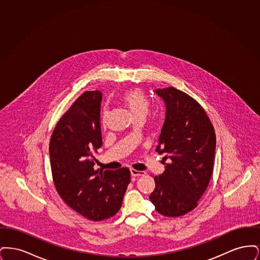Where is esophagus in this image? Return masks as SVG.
I'll list each match as a JSON object with an SVG mask.
<instances>
[{
    "label": "esophagus",
    "mask_w": 260,
    "mask_h": 260,
    "mask_svg": "<svg viewBox=\"0 0 260 260\" xmlns=\"http://www.w3.org/2000/svg\"><path fill=\"white\" fill-rule=\"evenodd\" d=\"M131 173H132V176H135V177L145 175V172H143V171H137V170H135V169H132V170H131Z\"/></svg>",
    "instance_id": "1"
}]
</instances>
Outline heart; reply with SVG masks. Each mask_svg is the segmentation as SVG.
<instances>
[{
    "mask_svg": "<svg viewBox=\"0 0 260 260\" xmlns=\"http://www.w3.org/2000/svg\"><path fill=\"white\" fill-rule=\"evenodd\" d=\"M121 100L135 118L146 117L150 111V100L141 88H131L121 95ZM107 116L106 108L102 111V121L104 122Z\"/></svg>",
    "mask_w": 260,
    "mask_h": 260,
    "instance_id": "1",
    "label": "heart"
}]
</instances>
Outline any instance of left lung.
<instances>
[{
	"label": "left lung",
	"instance_id": "1",
	"mask_svg": "<svg viewBox=\"0 0 260 260\" xmlns=\"http://www.w3.org/2000/svg\"><path fill=\"white\" fill-rule=\"evenodd\" d=\"M167 107L166 120L156 151L166 154L165 172L156 175L149 199L164 216L184 215L198 206L210 183L215 133L204 108L175 87L158 88Z\"/></svg>",
	"mask_w": 260,
	"mask_h": 260
}]
</instances>
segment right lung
Segmentation results:
<instances>
[{
	"instance_id": "1",
	"label": "right lung",
	"mask_w": 260,
	"mask_h": 260,
	"mask_svg": "<svg viewBox=\"0 0 260 260\" xmlns=\"http://www.w3.org/2000/svg\"><path fill=\"white\" fill-rule=\"evenodd\" d=\"M99 90L85 91L55 125L50 141L52 179L62 200L89 220L100 221L121 209L131 182L127 168L95 170L93 153L102 145Z\"/></svg>"
}]
</instances>
